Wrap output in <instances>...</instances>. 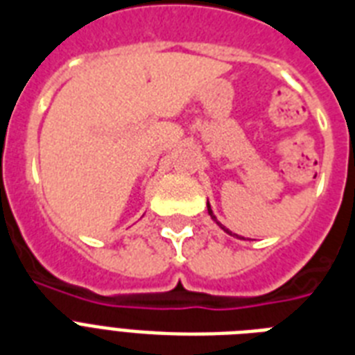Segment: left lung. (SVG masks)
<instances>
[{"mask_svg": "<svg viewBox=\"0 0 355 355\" xmlns=\"http://www.w3.org/2000/svg\"><path fill=\"white\" fill-rule=\"evenodd\" d=\"M207 211H209V214H211V218H212V220H214V222H216V223H218V225L222 227L223 231H225V232H229V234H231V236H238V234H232V232H231V231H229V229H225V227H223V225H222V223L218 222V220H216V216H214V212H212L211 205H209V201H207Z\"/></svg>", "mask_w": 355, "mask_h": 355, "instance_id": "left-lung-1", "label": "left lung"}]
</instances>
